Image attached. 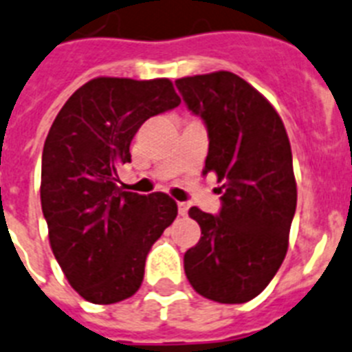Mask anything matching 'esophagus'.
<instances>
[{"label":"esophagus","instance_id":"esophagus-1","mask_svg":"<svg viewBox=\"0 0 352 352\" xmlns=\"http://www.w3.org/2000/svg\"><path fill=\"white\" fill-rule=\"evenodd\" d=\"M177 208H179V214H181V217H186V214H188V209H190V206H188L186 202H179V206H177Z\"/></svg>","mask_w":352,"mask_h":352}]
</instances>
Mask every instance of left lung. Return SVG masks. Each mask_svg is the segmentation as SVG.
<instances>
[{"mask_svg": "<svg viewBox=\"0 0 352 352\" xmlns=\"http://www.w3.org/2000/svg\"><path fill=\"white\" fill-rule=\"evenodd\" d=\"M208 129L206 170L221 182L218 214L190 209L199 243L184 254L188 281L206 299L241 304L261 294L288 250L297 184L288 134L263 94L234 73L175 80Z\"/></svg>", "mask_w": 352, "mask_h": 352, "instance_id": "8db88e82", "label": "left lung"}]
</instances>
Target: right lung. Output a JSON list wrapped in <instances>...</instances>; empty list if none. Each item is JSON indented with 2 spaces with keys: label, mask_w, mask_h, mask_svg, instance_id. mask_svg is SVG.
Instances as JSON below:
<instances>
[{
  "label": "right lung",
  "mask_w": 352,
  "mask_h": 352,
  "mask_svg": "<svg viewBox=\"0 0 352 352\" xmlns=\"http://www.w3.org/2000/svg\"><path fill=\"white\" fill-rule=\"evenodd\" d=\"M179 103L168 78L100 76L71 94L50 129L41 171L50 245L89 302L114 304L140 290L152 245L175 220L168 195L121 190L118 168L131 162L144 121Z\"/></svg>",
  "instance_id": "1"
}]
</instances>
